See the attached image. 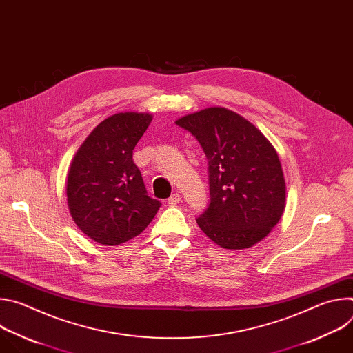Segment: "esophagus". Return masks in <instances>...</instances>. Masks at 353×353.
<instances>
[{"label":"esophagus","mask_w":353,"mask_h":353,"mask_svg":"<svg viewBox=\"0 0 353 353\" xmlns=\"http://www.w3.org/2000/svg\"><path fill=\"white\" fill-rule=\"evenodd\" d=\"M180 201H181V196H180V194L174 192V194H172V196L168 199V203H169V205L174 207V205H177V204L180 203Z\"/></svg>","instance_id":"1"}]
</instances>
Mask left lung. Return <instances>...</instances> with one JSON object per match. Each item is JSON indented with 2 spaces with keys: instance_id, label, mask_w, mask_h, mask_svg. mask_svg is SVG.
I'll return each instance as SVG.
<instances>
[{
  "instance_id": "left-lung-1",
  "label": "left lung",
  "mask_w": 353,
  "mask_h": 353,
  "mask_svg": "<svg viewBox=\"0 0 353 353\" xmlns=\"http://www.w3.org/2000/svg\"><path fill=\"white\" fill-rule=\"evenodd\" d=\"M176 124L203 146L210 165L208 208L196 219L215 244L228 250L253 247L279 222L286 183L272 143L243 116L207 108Z\"/></svg>"
}]
</instances>
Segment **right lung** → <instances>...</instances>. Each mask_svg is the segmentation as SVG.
<instances>
[{"label": "right lung", "mask_w": 353, "mask_h": 353, "mask_svg": "<svg viewBox=\"0 0 353 353\" xmlns=\"http://www.w3.org/2000/svg\"><path fill=\"white\" fill-rule=\"evenodd\" d=\"M154 116L116 113L97 124L82 142L67 177V203L75 225L103 245L138 236L161 203L148 196L132 149Z\"/></svg>", "instance_id": "right-lung-1"}]
</instances>
